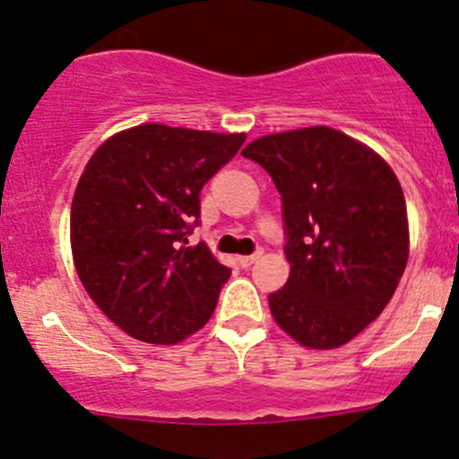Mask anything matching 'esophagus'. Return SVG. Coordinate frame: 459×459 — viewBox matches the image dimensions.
Listing matches in <instances>:
<instances>
[{
	"mask_svg": "<svg viewBox=\"0 0 459 459\" xmlns=\"http://www.w3.org/2000/svg\"><path fill=\"white\" fill-rule=\"evenodd\" d=\"M259 257H262V251L253 253V255H242V257H239V264H242L244 268H248V266H251V264H255Z\"/></svg>",
	"mask_w": 459,
	"mask_h": 459,
	"instance_id": "obj_1",
	"label": "esophagus"
}]
</instances>
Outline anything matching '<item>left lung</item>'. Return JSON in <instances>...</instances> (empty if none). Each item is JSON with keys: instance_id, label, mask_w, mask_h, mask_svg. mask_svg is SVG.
I'll return each mask as SVG.
<instances>
[{"instance_id": "obj_1", "label": "left lung", "mask_w": 459, "mask_h": 459, "mask_svg": "<svg viewBox=\"0 0 459 459\" xmlns=\"http://www.w3.org/2000/svg\"><path fill=\"white\" fill-rule=\"evenodd\" d=\"M281 195L289 281L268 295L277 326L307 349H337L384 311L409 259V217L391 166L328 126L251 142Z\"/></svg>"}]
</instances>
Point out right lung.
I'll return each mask as SVG.
<instances>
[{
  "mask_svg": "<svg viewBox=\"0 0 459 459\" xmlns=\"http://www.w3.org/2000/svg\"><path fill=\"white\" fill-rule=\"evenodd\" d=\"M247 135L140 124L88 160L71 206L75 271L100 311L148 344H178L208 322L230 271L200 242L204 184Z\"/></svg>",
  "mask_w": 459,
  "mask_h": 459,
  "instance_id": "1",
  "label": "right lung"
}]
</instances>
